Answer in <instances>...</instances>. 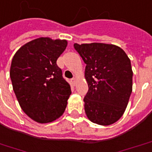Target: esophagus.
Here are the masks:
<instances>
[{"label": "esophagus", "mask_w": 152, "mask_h": 152, "mask_svg": "<svg viewBox=\"0 0 152 152\" xmlns=\"http://www.w3.org/2000/svg\"><path fill=\"white\" fill-rule=\"evenodd\" d=\"M72 84L74 85V86L76 84V78H72Z\"/></svg>", "instance_id": "obj_1"}]
</instances>
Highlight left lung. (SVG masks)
<instances>
[{
    "instance_id": "1",
    "label": "left lung",
    "mask_w": 152,
    "mask_h": 152,
    "mask_svg": "<svg viewBox=\"0 0 152 152\" xmlns=\"http://www.w3.org/2000/svg\"><path fill=\"white\" fill-rule=\"evenodd\" d=\"M86 64L88 92L85 111L93 123L109 126L122 116L132 91L131 61L121 47L111 44H74Z\"/></svg>"
}]
</instances>
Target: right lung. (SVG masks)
Listing matches in <instances>:
<instances>
[{
    "label": "right lung",
    "instance_id": "obj_1",
    "mask_svg": "<svg viewBox=\"0 0 152 152\" xmlns=\"http://www.w3.org/2000/svg\"><path fill=\"white\" fill-rule=\"evenodd\" d=\"M66 40L37 38L16 51L11 65V83L22 111L39 123L51 122L64 113L72 94L56 64Z\"/></svg>",
    "mask_w": 152,
    "mask_h": 152
}]
</instances>
